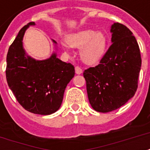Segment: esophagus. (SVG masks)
<instances>
[{"label": "esophagus", "mask_w": 150, "mask_h": 150, "mask_svg": "<svg viewBox=\"0 0 150 150\" xmlns=\"http://www.w3.org/2000/svg\"><path fill=\"white\" fill-rule=\"evenodd\" d=\"M75 73L77 74V75H80L83 73V70H82L79 67H75Z\"/></svg>", "instance_id": "obj_1"}]
</instances>
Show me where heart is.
I'll return each mask as SVG.
<instances>
[{
	"label": "heart",
	"mask_w": 150,
	"mask_h": 150,
	"mask_svg": "<svg viewBox=\"0 0 150 150\" xmlns=\"http://www.w3.org/2000/svg\"><path fill=\"white\" fill-rule=\"evenodd\" d=\"M63 49L68 50L71 46L80 49V58L88 65L96 64L104 58L108 46V38L102 31L84 29L67 36V42H62Z\"/></svg>",
	"instance_id": "b5f03b06"
}]
</instances>
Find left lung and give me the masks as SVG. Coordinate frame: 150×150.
<instances>
[{"label": "left lung", "mask_w": 150, "mask_h": 150, "mask_svg": "<svg viewBox=\"0 0 150 150\" xmlns=\"http://www.w3.org/2000/svg\"><path fill=\"white\" fill-rule=\"evenodd\" d=\"M110 32L112 44L100 64L83 72L90 104L100 112L116 110L133 97L142 67L139 46L129 28L116 22Z\"/></svg>", "instance_id": "left-lung-1"}]
</instances>
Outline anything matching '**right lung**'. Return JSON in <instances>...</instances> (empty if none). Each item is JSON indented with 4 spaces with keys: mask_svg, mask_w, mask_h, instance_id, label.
<instances>
[{
    "mask_svg": "<svg viewBox=\"0 0 150 150\" xmlns=\"http://www.w3.org/2000/svg\"><path fill=\"white\" fill-rule=\"evenodd\" d=\"M30 22L19 31L8 48L6 79L18 103L30 112L50 115L59 109L67 86L75 75V67L62 62L54 52L46 59L37 60L28 55L23 37ZM57 50V42L52 40Z\"/></svg>",
    "mask_w": 150,
    "mask_h": 150,
    "instance_id": "add662e5",
    "label": "right lung"
}]
</instances>
